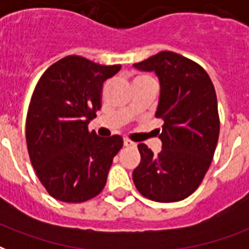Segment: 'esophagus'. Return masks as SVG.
Listing matches in <instances>:
<instances>
[{
  "label": "esophagus",
  "mask_w": 249,
  "mask_h": 249,
  "mask_svg": "<svg viewBox=\"0 0 249 249\" xmlns=\"http://www.w3.org/2000/svg\"><path fill=\"white\" fill-rule=\"evenodd\" d=\"M124 145H125V146H136V143H134L133 141L128 140V139L124 140Z\"/></svg>",
  "instance_id": "1"
}]
</instances>
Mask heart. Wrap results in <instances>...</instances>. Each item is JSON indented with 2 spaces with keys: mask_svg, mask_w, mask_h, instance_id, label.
I'll list each match as a JSON object with an SVG mask.
<instances>
[{
  "mask_svg": "<svg viewBox=\"0 0 249 249\" xmlns=\"http://www.w3.org/2000/svg\"><path fill=\"white\" fill-rule=\"evenodd\" d=\"M140 78H142V76H140Z\"/></svg>",
  "mask_w": 249,
  "mask_h": 249,
  "instance_id": "1",
  "label": "heart"
}]
</instances>
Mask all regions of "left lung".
<instances>
[{
    "mask_svg": "<svg viewBox=\"0 0 249 249\" xmlns=\"http://www.w3.org/2000/svg\"><path fill=\"white\" fill-rule=\"evenodd\" d=\"M133 67L156 72L160 101L156 117L162 149L157 154L139 143L140 165L133 170L137 190L148 199L171 203L187 198L203 181L218 143V101L209 73L173 51H161Z\"/></svg>",
    "mask_w": 249,
    "mask_h": 249,
    "instance_id": "obj_1",
    "label": "left lung"
}]
</instances>
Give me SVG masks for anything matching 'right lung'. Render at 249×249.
I'll return each instance as SVG.
<instances>
[{
	"label": "right lung",
	"mask_w": 249,
	"mask_h": 249,
	"mask_svg": "<svg viewBox=\"0 0 249 249\" xmlns=\"http://www.w3.org/2000/svg\"><path fill=\"white\" fill-rule=\"evenodd\" d=\"M121 66L70 55L36 83L26 117V143L36 177L53 198L80 203L101 193L121 136L99 137L88 124L101 108L107 79Z\"/></svg>",
	"instance_id": "add662e5"
}]
</instances>
